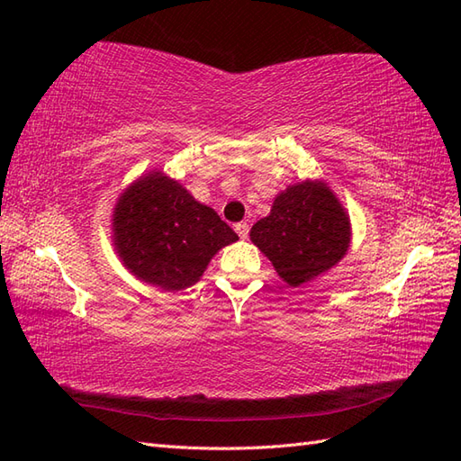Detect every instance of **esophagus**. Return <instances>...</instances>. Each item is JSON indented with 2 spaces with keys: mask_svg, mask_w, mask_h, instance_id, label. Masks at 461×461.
Masks as SVG:
<instances>
[{
  "mask_svg": "<svg viewBox=\"0 0 461 461\" xmlns=\"http://www.w3.org/2000/svg\"><path fill=\"white\" fill-rule=\"evenodd\" d=\"M233 230L238 231V236H240L241 240H246V238L249 236V225H248L246 221H240V223H236V225H233Z\"/></svg>",
  "mask_w": 461,
  "mask_h": 461,
  "instance_id": "34e87169",
  "label": "esophagus"
}]
</instances>
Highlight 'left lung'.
<instances>
[{"label":"left lung","instance_id":"left-lung-1","mask_svg":"<svg viewBox=\"0 0 461 461\" xmlns=\"http://www.w3.org/2000/svg\"><path fill=\"white\" fill-rule=\"evenodd\" d=\"M279 277L291 287L337 266L350 243V221L327 184L301 182L281 192L251 231Z\"/></svg>","mask_w":461,"mask_h":461}]
</instances>
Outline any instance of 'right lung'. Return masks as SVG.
Here are the masks:
<instances>
[{"label":"right lung","instance_id":"1","mask_svg":"<svg viewBox=\"0 0 461 461\" xmlns=\"http://www.w3.org/2000/svg\"><path fill=\"white\" fill-rule=\"evenodd\" d=\"M113 223L124 266L164 291L194 285L215 253L238 240L218 213L160 172L121 195Z\"/></svg>","mask_w":461,"mask_h":461}]
</instances>
